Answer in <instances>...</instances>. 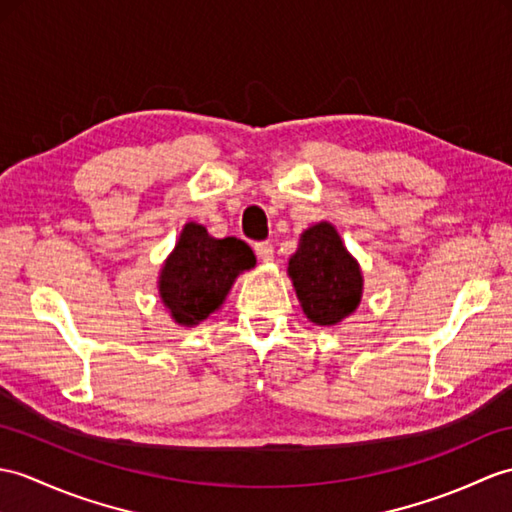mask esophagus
<instances>
[{
  "mask_svg": "<svg viewBox=\"0 0 512 512\" xmlns=\"http://www.w3.org/2000/svg\"><path fill=\"white\" fill-rule=\"evenodd\" d=\"M255 253H257L259 259H270L272 255H275V246H272L270 242H257Z\"/></svg>",
  "mask_w": 512,
  "mask_h": 512,
  "instance_id": "34e87169",
  "label": "esophagus"
}]
</instances>
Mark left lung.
I'll list each match as a JSON object with an SVG mask.
<instances>
[{
    "label": "left lung",
    "instance_id": "8db88e82",
    "mask_svg": "<svg viewBox=\"0 0 512 512\" xmlns=\"http://www.w3.org/2000/svg\"><path fill=\"white\" fill-rule=\"evenodd\" d=\"M288 272L303 312L316 325H336L360 303V266L342 246L338 231L320 222L301 237Z\"/></svg>",
    "mask_w": 512,
    "mask_h": 512
}]
</instances>
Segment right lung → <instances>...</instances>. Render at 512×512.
<instances>
[{"label":"right lung","mask_w":512,"mask_h":512,"mask_svg":"<svg viewBox=\"0 0 512 512\" xmlns=\"http://www.w3.org/2000/svg\"><path fill=\"white\" fill-rule=\"evenodd\" d=\"M253 266L255 255L246 242L216 240L205 227L189 222L161 270V299L178 325L194 327L218 310L235 277Z\"/></svg>","instance_id":"1"}]
</instances>
